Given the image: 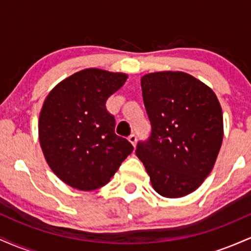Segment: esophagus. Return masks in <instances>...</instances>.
Instances as JSON below:
<instances>
[{"label": "esophagus", "instance_id": "esophagus-1", "mask_svg": "<svg viewBox=\"0 0 251 251\" xmlns=\"http://www.w3.org/2000/svg\"><path fill=\"white\" fill-rule=\"evenodd\" d=\"M128 142L132 144V145L135 146V144H137V135L135 134H131L128 137Z\"/></svg>", "mask_w": 251, "mask_h": 251}]
</instances>
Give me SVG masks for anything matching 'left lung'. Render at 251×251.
<instances>
[{"instance_id":"obj_1","label":"left lung","mask_w":251,"mask_h":251,"mask_svg":"<svg viewBox=\"0 0 251 251\" xmlns=\"http://www.w3.org/2000/svg\"><path fill=\"white\" fill-rule=\"evenodd\" d=\"M151 134L137 153L163 197L191 194L214 168L223 140V114L216 94L190 74L157 72L142 77Z\"/></svg>"}]
</instances>
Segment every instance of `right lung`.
I'll return each instance as SVG.
<instances>
[{
	"label": "right lung",
	"instance_id": "obj_1",
	"mask_svg": "<svg viewBox=\"0 0 251 251\" xmlns=\"http://www.w3.org/2000/svg\"><path fill=\"white\" fill-rule=\"evenodd\" d=\"M123 73L88 68L55 86L43 102L40 144L51 171L74 189L107 184L133 146L114 132L106 101L125 83Z\"/></svg>",
	"mask_w": 251,
	"mask_h": 251
}]
</instances>
